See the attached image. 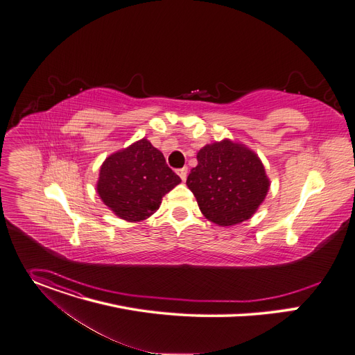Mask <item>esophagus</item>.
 Wrapping results in <instances>:
<instances>
[{
  "label": "esophagus",
  "mask_w": 355,
  "mask_h": 355,
  "mask_svg": "<svg viewBox=\"0 0 355 355\" xmlns=\"http://www.w3.org/2000/svg\"><path fill=\"white\" fill-rule=\"evenodd\" d=\"M177 173H178V175H180V178H181L182 181H185V180H187V175H188V168H187V167L180 168Z\"/></svg>",
  "instance_id": "34e87169"
}]
</instances>
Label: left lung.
Segmentation results:
<instances>
[{"instance_id": "obj_1", "label": "left lung", "mask_w": 355, "mask_h": 355, "mask_svg": "<svg viewBox=\"0 0 355 355\" xmlns=\"http://www.w3.org/2000/svg\"><path fill=\"white\" fill-rule=\"evenodd\" d=\"M197 159L187 185L208 220L231 227L249 219L263 202L269 178L261 158L243 144L228 139L207 144Z\"/></svg>"}]
</instances>
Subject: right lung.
Wrapping results in <instances>:
<instances>
[{
  "mask_svg": "<svg viewBox=\"0 0 355 355\" xmlns=\"http://www.w3.org/2000/svg\"><path fill=\"white\" fill-rule=\"evenodd\" d=\"M180 182L163 153L141 139L105 159L96 188L105 205L119 218L139 222L151 216L163 197Z\"/></svg>",
  "mask_w": 355,
  "mask_h": 355,
  "instance_id": "1",
  "label": "right lung"
}]
</instances>
